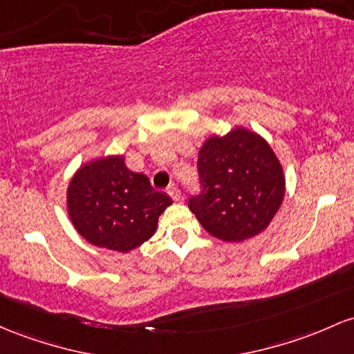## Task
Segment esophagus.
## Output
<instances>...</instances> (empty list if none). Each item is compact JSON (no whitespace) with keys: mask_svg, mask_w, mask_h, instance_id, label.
<instances>
[{"mask_svg":"<svg viewBox=\"0 0 354 354\" xmlns=\"http://www.w3.org/2000/svg\"><path fill=\"white\" fill-rule=\"evenodd\" d=\"M168 195L171 196V200H174V201H180L181 200V192H180V188H178L176 185H171L169 188H168Z\"/></svg>","mask_w":354,"mask_h":354,"instance_id":"esophagus-1","label":"esophagus"}]
</instances>
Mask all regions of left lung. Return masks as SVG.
Returning a JSON list of instances; mask_svg holds the SVG:
<instances>
[{
	"mask_svg": "<svg viewBox=\"0 0 354 354\" xmlns=\"http://www.w3.org/2000/svg\"><path fill=\"white\" fill-rule=\"evenodd\" d=\"M200 192L188 207L205 230L242 242L266 230L284 200L282 166L263 138L236 127L212 136L198 154Z\"/></svg>",
	"mask_w": 354,
	"mask_h": 354,
	"instance_id": "1",
	"label": "left lung"
}]
</instances>
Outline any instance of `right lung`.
<instances>
[{"label": "right lung", "mask_w": 354, "mask_h": 354, "mask_svg": "<svg viewBox=\"0 0 354 354\" xmlns=\"http://www.w3.org/2000/svg\"><path fill=\"white\" fill-rule=\"evenodd\" d=\"M171 198L156 192L141 173L127 169L122 156L88 162L75 173L67 192L73 227L87 242L129 252L149 240Z\"/></svg>", "instance_id": "right-lung-1"}]
</instances>
